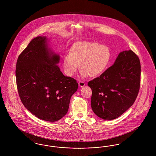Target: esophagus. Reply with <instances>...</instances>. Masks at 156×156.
<instances>
[{"instance_id":"34e87169","label":"esophagus","mask_w":156,"mask_h":156,"mask_svg":"<svg viewBox=\"0 0 156 156\" xmlns=\"http://www.w3.org/2000/svg\"><path fill=\"white\" fill-rule=\"evenodd\" d=\"M78 85H79L80 87H84L85 85V83L84 82L80 81H79V82H78Z\"/></svg>"}]
</instances>
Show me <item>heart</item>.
Instances as JSON below:
<instances>
[{"label": "heart", "mask_w": 156, "mask_h": 156, "mask_svg": "<svg viewBox=\"0 0 156 156\" xmlns=\"http://www.w3.org/2000/svg\"><path fill=\"white\" fill-rule=\"evenodd\" d=\"M111 58L110 48L96 42L81 41L73 45L62 61L66 74L73 76L80 64L81 75L96 77L102 74Z\"/></svg>", "instance_id": "obj_1"}]
</instances>
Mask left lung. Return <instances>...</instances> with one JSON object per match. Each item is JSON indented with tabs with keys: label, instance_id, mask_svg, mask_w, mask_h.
I'll return each instance as SVG.
<instances>
[{
	"label": "left lung",
	"instance_id": "1",
	"mask_svg": "<svg viewBox=\"0 0 156 156\" xmlns=\"http://www.w3.org/2000/svg\"><path fill=\"white\" fill-rule=\"evenodd\" d=\"M140 74L138 56L130 50L120 52L111 67L88 83L95 114L101 119L113 120L126 112L137 97Z\"/></svg>",
	"mask_w": 156,
	"mask_h": 156
}]
</instances>
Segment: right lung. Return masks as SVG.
I'll use <instances>...</instances> for the list:
<instances>
[{"label":"right lung","instance_id":"add662e5","mask_svg":"<svg viewBox=\"0 0 156 156\" xmlns=\"http://www.w3.org/2000/svg\"><path fill=\"white\" fill-rule=\"evenodd\" d=\"M45 36L33 38L18 57L16 77L25 108L40 119L55 122L68 112L78 83L57 66L59 55L50 50Z\"/></svg>","mask_w":156,"mask_h":156}]
</instances>
